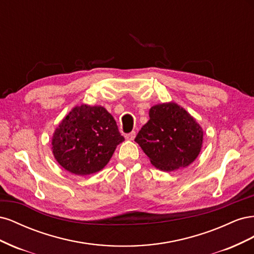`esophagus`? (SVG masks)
<instances>
[{
    "instance_id": "obj_1",
    "label": "esophagus",
    "mask_w": 254,
    "mask_h": 254,
    "mask_svg": "<svg viewBox=\"0 0 254 254\" xmlns=\"http://www.w3.org/2000/svg\"><path fill=\"white\" fill-rule=\"evenodd\" d=\"M125 137H126V139H127V140H130V141H131V140H133V139H134V137H135V131H131V132H129V133H127V134L125 135Z\"/></svg>"
}]
</instances>
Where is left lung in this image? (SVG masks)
I'll return each instance as SVG.
<instances>
[{"label": "left lung", "instance_id": "1", "mask_svg": "<svg viewBox=\"0 0 254 254\" xmlns=\"http://www.w3.org/2000/svg\"><path fill=\"white\" fill-rule=\"evenodd\" d=\"M149 118L134 141L151 164L165 172L189 166L201 149V127L175 103L151 107Z\"/></svg>", "mask_w": 254, "mask_h": 254}]
</instances>
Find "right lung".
Instances as JSON below:
<instances>
[{
    "label": "right lung",
    "mask_w": 254,
    "mask_h": 254,
    "mask_svg": "<svg viewBox=\"0 0 254 254\" xmlns=\"http://www.w3.org/2000/svg\"><path fill=\"white\" fill-rule=\"evenodd\" d=\"M124 140L104 107L82 105L59 124L52 141L53 153L65 171L86 176L104 168Z\"/></svg>",
    "instance_id": "add662e5"
}]
</instances>
